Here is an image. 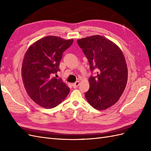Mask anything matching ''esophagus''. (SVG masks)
Instances as JSON below:
<instances>
[{
  "label": "esophagus",
  "instance_id": "esophagus-1",
  "mask_svg": "<svg viewBox=\"0 0 151 151\" xmlns=\"http://www.w3.org/2000/svg\"><path fill=\"white\" fill-rule=\"evenodd\" d=\"M79 84H80L79 81H77V82H76L75 83H74V84H72V86L74 87V88H77V87H78V86H79Z\"/></svg>",
  "mask_w": 151,
  "mask_h": 151
}]
</instances>
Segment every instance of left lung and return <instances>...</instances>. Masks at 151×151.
I'll list each match as a JSON object with an SVG mask.
<instances>
[{"label":"left lung","mask_w":151,"mask_h":151,"mask_svg":"<svg viewBox=\"0 0 151 151\" xmlns=\"http://www.w3.org/2000/svg\"><path fill=\"white\" fill-rule=\"evenodd\" d=\"M77 43L88 59L91 70H97L96 76L89 78L87 101L98 110L111 107L120 99L127 83L128 69L122 51L100 35L77 40Z\"/></svg>","instance_id":"left-lung-1"}]
</instances>
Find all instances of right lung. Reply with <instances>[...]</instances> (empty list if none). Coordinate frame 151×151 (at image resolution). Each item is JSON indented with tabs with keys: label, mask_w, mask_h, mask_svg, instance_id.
Returning a JSON list of instances; mask_svg holds the SVG:
<instances>
[{
	"label": "right lung",
	"mask_w": 151,
	"mask_h": 151,
	"mask_svg": "<svg viewBox=\"0 0 151 151\" xmlns=\"http://www.w3.org/2000/svg\"><path fill=\"white\" fill-rule=\"evenodd\" d=\"M73 41L48 36L36 41L27 50L21 68L22 82L29 96L40 106L55 107L69 93L67 85L53 75L60 71L59 63L63 53Z\"/></svg>",
	"instance_id": "add662e5"
}]
</instances>
